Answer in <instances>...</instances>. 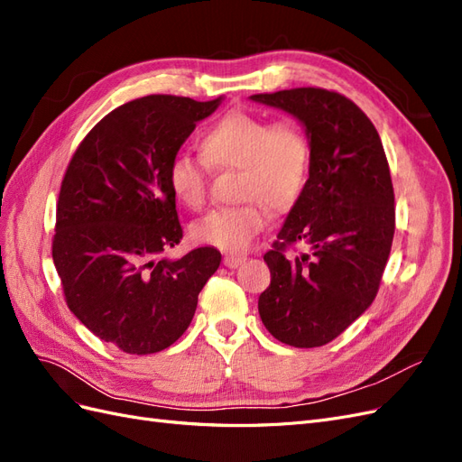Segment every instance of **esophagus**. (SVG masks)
Segmentation results:
<instances>
[{"label": "esophagus", "mask_w": 462, "mask_h": 462, "mask_svg": "<svg viewBox=\"0 0 462 462\" xmlns=\"http://www.w3.org/2000/svg\"><path fill=\"white\" fill-rule=\"evenodd\" d=\"M246 256H236V254H227L226 258H223V263L227 265V268H239L241 263H245Z\"/></svg>", "instance_id": "1"}]
</instances>
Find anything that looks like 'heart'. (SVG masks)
<instances>
[{"instance_id":"b5f03b06","label":"heart","mask_w":462,"mask_h":462,"mask_svg":"<svg viewBox=\"0 0 462 462\" xmlns=\"http://www.w3.org/2000/svg\"><path fill=\"white\" fill-rule=\"evenodd\" d=\"M200 158L177 153L167 165V185L187 208L206 200L208 170H239L241 206L217 208L192 226V239L226 253H243L270 223L268 208L283 214L309 187L312 143L295 119L270 121L233 111L208 127L199 141Z\"/></svg>"}]
</instances>
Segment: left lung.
I'll list each match as a JSON object with an SVG mask.
<instances>
[{
  "label": "left lung",
  "instance_id": "obj_1",
  "mask_svg": "<svg viewBox=\"0 0 462 462\" xmlns=\"http://www.w3.org/2000/svg\"><path fill=\"white\" fill-rule=\"evenodd\" d=\"M250 100L297 117L312 143L309 187L263 254L272 282L258 312L277 341L321 346L366 312L391 253L395 194L382 138L355 102L326 88ZM292 242L311 250L291 261L284 250Z\"/></svg>",
  "mask_w": 462,
  "mask_h": 462
}]
</instances>
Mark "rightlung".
Instances as JSON below:
<instances>
[{"label": "right lung", "instance_id": "right-lung-1", "mask_svg": "<svg viewBox=\"0 0 462 462\" xmlns=\"http://www.w3.org/2000/svg\"><path fill=\"white\" fill-rule=\"evenodd\" d=\"M223 97L144 96L96 125L60 190L51 256L65 300L96 337L129 355L173 345L221 262L212 246L160 258L183 239L167 165Z\"/></svg>", "mask_w": 462, "mask_h": 462}]
</instances>
